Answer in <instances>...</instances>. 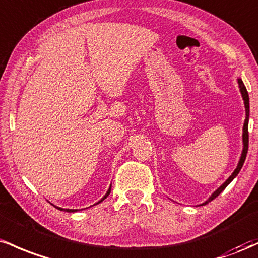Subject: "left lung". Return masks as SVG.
Returning <instances> with one entry per match:
<instances>
[{
    "label": "left lung",
    "instance_id": "obj_1",
    "mask_svg": "<svg viewBox=\"0 0 258 258\" xmlns=\"http://www.w3.org/2000/svg\"><path fill=\"white\" fill-rule=\"evenodd\" d=\"M238 84H239V88H240V92H241L242 95V98H244V103H245V111H246V119H245V123H244V128H242V144H244V149H242V152H241V157H240V161L238 163V167H236V169L234 170L233 174H231L229 178L227 179V180L223 183L221 186L218 187V189L216 190L215 192L212 194V195L210 196V199L207 200V201H205L204 204H202V206L204 205L208 204V202L212 201L213 199H216L217 196L221 194L223 190L225 189V187L228 186V185L230 184V181L233 180L234 178H235L236 175L239 174V172L241 170L242 168V164H244V162L246 160V155H247V150H248V115H250V103H248V94H247V90H246L244 83H242L241 79H238Z\"/></svg>",
    "mask_w": 258,
    "mask_h": 258
}]
</instances>
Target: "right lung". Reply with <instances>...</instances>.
Masks as SVG:
<instances>
[{"label":"right lung","instance_id":"add662e5","mask_svg":"<svg viewBox=\"0 0 258 258\" xmlns=\"http://www.w3.org/2000/svg\"><path fill=\"white\" fill-rule=\"evenodd\" d=\"M109 192H111V187H109V189H108V191H107V192H106V195H105V196H103V198H102V199H101V200H100V201H98V202H97V204H100V202H102V201H103V200H105V199L107 198V196H108V195H109ZM97 204H95V205H97ZM54 207H56V208H58V210H60V211H66V212H77V211H78V210H67V208H60V207H57V206H54Z\"/></svg>","mask_w":258,"mask_h":258}]
</instances>
